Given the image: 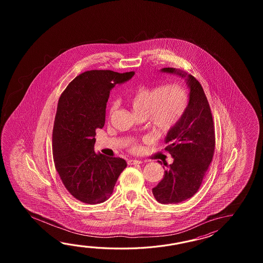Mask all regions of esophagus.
Returning <instances> with one entry per match:
<instances>
[{
    "mask_svg": "<svg viewBox=\"0 0 263 263\" xmlns=\"http://www.w3.org/2000/svg\"><path fill=\"white\" fill-rule=\"evenodd\" d=\"M128 163L129 164H140V163H142V162L139 161V160H129Z\"/></svg>",
    "mask_w": 263,
    "mask_h": 263,
    "instance_id": "esophagus-1",
    "label": "esophagus"
}]
</instances>
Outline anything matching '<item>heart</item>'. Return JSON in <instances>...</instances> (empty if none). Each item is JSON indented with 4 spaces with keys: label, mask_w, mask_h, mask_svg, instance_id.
<instances>
[{
    "label": "heart",
    "mask_w": 263,
    "mask_h": 263,
    "mask_svg": "<svg viewBox=\"0 0 263 263\" xmlns=\"http://www.w3.org/2000/svg\"><path fill=\"white\" fill-rule=\"evenodd\" d=\"M127 102L137 117H147L157 132L166 134L182 117L187 95L179 84H142L129 92ZM114 110L115 104H111L108 114ZM133 148L136 149V146Z\"/></svg>",
    "instance_id": "heart-1"
}]
</instances>
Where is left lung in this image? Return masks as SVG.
Masks as SVG:
<instances>
[{
    "mask_svg": "<svg viewBox=\"0 0 263 263\" xmlns=\"http://www.w3.org/2000/svg\"><path fill=\"white\" fill-rule=\"evenodd\" d=\"M162 71L186 79L190 88L182 117L165 137L164 151L173 157V163L165 164L168 168L163 178L152 189L157 201L177 204L189 199L199 189L213 161L215 134L212 111L200 83L191 74L173 67H164Z\"/></svg>",
    "mask_w": 263,
    "mask_h": 263,
    "instance_id": "8db88e82",
    "label": "left lung"
}]
</instances>
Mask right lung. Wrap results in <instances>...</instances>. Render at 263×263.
<instances>
[{"mask_svg":"<svg viewBox=\"0 0 263 263\" xmlns=\"http://www.w3.org/2000/svg\"><path fill=\"white\" fill-rule=\"evenodd\" d=\"M134 71L89 70L72 80L60 96L52 130V154L63 184L79 201L99 204L111 196L127 162L94 151L96 129L105 123L106 102L117 84Z\"/></svg>","mask_w":263,"mask_h":263,"instance_id":"1","label":"right lung"}]
</instances>
